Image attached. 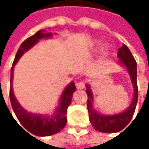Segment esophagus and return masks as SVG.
<instances>
[{
    "mask_svg": "<svg viewBox=\"0 0 149 149\" xmlns=\"http://www.w3.org/2000/svg\"><path fill=\"white\" fill-rule=\"evenodd\" d=\"M76 87L78 90H82V89H84L85 88V84H84V82H77L76 84Z\"/></svg>",
    "mask_w": 149,
    "mask_h": 149,
    "instance_id": "esophagus-1",
    "label": "esophagus"
}]
</instances>
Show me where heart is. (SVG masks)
Returning <instances> with one entry per match:
<instances>
[{"label": "heart", "instance_id": "b5f03b06", "mask_svg": "<svg viewBox=\"0 0 149 149\" xmlns=\"http://www.w3.org/2000/svg\"><path fill=\"white\" fill-rule=\"evenodd\" d=\"M100 44V40H94V41H92L91 42V48H95V47H97V45ZM108 48H109V45H107V44H105L102 46V48H101V52L102 53H105L107 51H108Z\"/></svg>", "mask_w": 149, "mask_h": 149}]
</instances>
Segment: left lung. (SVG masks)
I'll list each match as a JSON object with an SVG mask.
<instances>
[{
  "mask_svg": "<svg viewBox=\"0 0 149 149\" xmlns=\"http://www.w3.org/2000/svg\"><path fill=\"white\" fill-rule=\"evenodd\" d=\"M119 58L118 64L123 66L130 75L131 84L134 90V95L130 106L123 111L113 114L104 115L96 110L93 107V92L89 84H86V93L88 96L87 108L89 117L91 125L94 129L103 133H116L123 130L130 122L135 110L138 99V88H137V65L131 52L126 45H123L117 52Z\"/></svg>",
  "mask_w": 149,
  "mask_h": 149,
  "instance_id": "left-lung-1",
  "label": "left lung"
}]
</instances>
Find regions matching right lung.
I'll list each match as a JSON object with an SVG mask.
<instances>
[{
	"label": "right lung",
	"instance_id": "1",
	"mask_svg": "<svg viewBox=\"0 0 149 149\" xmlns=\"http://www.w3.org/2000/svg\"><path fill=\"white\" fill-rule=\"evenodd\" d=\"M52 36V33L51 32L46 33L45 30H40L35 34L26 39L20 45L17 51V53L15 55V60L12 65V69H11V75H10V101H11L13 110L15 112L17 119L19 120V122L20 123V124L23 126V127L28 131V134H33L37 136L52 135V134L58 133L65 128L67 123V119H66L67 109L72 103V94L74 93V91H76L74 82H71L64 89L58 100V105L55 109L52 114L50 115V114L33 113L25 109L15 97L14 91H13L14 68H15V65L17 64V62L19 61V59L26 52L30 50L40 40L49 39Z\"/></svg>",
	"mask_w": 149,
	"mask_h": 149
}]
</instances>
